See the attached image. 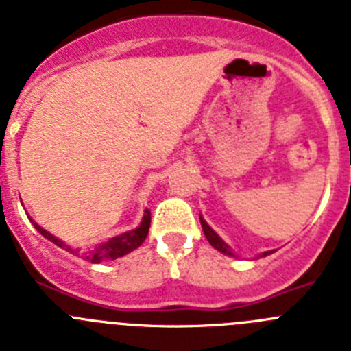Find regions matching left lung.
I'll return each mask as SVG.
<instances>
[{
  "mask_svg": "<svg viewBox=\"0 0 351 351\" xmlns=\"http://www.w3.org/2000/svg\"><path fill=\"white\" fill-rule=\"evenodd\" d=\"M200 223H202L204 235H206L207 241H209V244L214 247V250H218L219 253H223V255L235 256V253H234V251H232V247L228 246V244H226L225 241H223V239L219 237V235L216 234V232H214L213 228H210L209 225H207V221L202 218V216H200ZM271 253H274V250H272V251H263V253L260 256H267V255H271Z\"/></svg>",
  "mask_w": 351,
  "mask_h": 351,
  "instance_id": "1",
  "label": "left lung"
}]
</instances>
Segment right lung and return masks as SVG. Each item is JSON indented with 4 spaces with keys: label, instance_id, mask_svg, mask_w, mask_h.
<instances>
[{
    "label": "right lung",
    "instance_id": "1",
    "mask_svg": "<svg viewBox=\"0 0 351 351\" xmlns=\"http://www.w3.org/2000/svg\"><path fill=\"white\" fill-rule=\"evenodd\" d=\"M27 218H29V216H27ZM31 223L35 225V228L43 235V237L49 239V241H51V243H54L56 246H60L61 250L68 251V253H73V255L80 256V258H84V260H88V262L100 263V262H105V260H116V258H119V256L128 255L130 251L137 250V247L144 243L145 237H147V234H149L151 213H149L147 209L144 210V218H142L141 225H138L135 230L125 232V234L107 239L105 243L96 244V246H93L91 250H79V247L68 246V244L63 243L61 239H58L56 235L49 234V232L45 230V228H42L38 223H35L33 219H31Z\"/></svg>",
    "mask_w": 351,
    "mask_h": 351
}]
</instances>
